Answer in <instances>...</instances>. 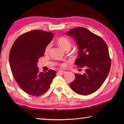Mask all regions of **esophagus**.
Wrapping results in <instances>:
<instances>
[{
	"mask_svg": "<svg viewBox=\"0 0 124 124\" xmlns=\"http://www.w3.org/2000/svg\"><path fill=\"white\" fill-rule=\"evenodd\" d=\"M58 72L61 73V74H64V73H66V71H63V70H59V71H58Z\"/></svg>",
	"mask_w": 124,
	"mask_h": 124,
	"instance_id": "34e87169",
	"label": "esophagus"
}]
</instances>
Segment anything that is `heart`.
<instances>
[{"instance_id": "1", "label": "heart", "mask_w": 124, "mask_h": 124, "mask_svg": "<svg viewBox=\"0 0 124 124\" xmlns=\"http://www.w3.org/2000/svg\"><path fill=\"white\" fill-rule=\"evenodd\" d=\"M57 43L59 44V45L62 48L65 50V51L68 48H70L71 46V43L70 40L68 38L65 37H60L57 40ZM50 47H51V45L50 44H48L46 46L45 49V53H47L48 52ZM62 66H64V64H62Z\"/></svg>"}]
</instances>
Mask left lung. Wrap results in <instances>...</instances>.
Segmentation results:
<instances>
[{"label":"left lung","mask_w":124,"mask_h":124,"mask_svg":"<svg viewBox=\"0 0 124 124\" xmlns=\"http://www.w3.org/2000/svg\"><path fill=\"white\" fill-rule=\"evenodd\" d=\"M77 43L78 58L75 64L85 68L84 74L75 73V79L70 84L75 93L87 95L100 88L111 67L108 46L103 39L83 27L72 29L66 33Z\"/></svg>","instance_id":"1"}]
</instances>
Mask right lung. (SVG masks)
<instances>
[{
    "label": "right lung",
    "instance_id": "add662e5",
    "mask_svg": "<svg viewBox=\"0 0 124 124\" xmlns=\"http://www.w3.org/2000/svg\"><path fill=\"white\" fill-rule=\"evenodd\" d=\"M54 37L53 33L35 30L20 36L10 49L9 65L13 75L21 88L28 94L39 96L48 90L56 76L53 70L40 72L38 59Z\"/></svg>",
    "mask_w": 124,
    "mask_h": 124
}]
</instances>
